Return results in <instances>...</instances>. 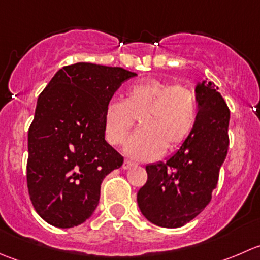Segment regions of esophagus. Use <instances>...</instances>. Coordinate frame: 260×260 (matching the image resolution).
Returning a JSON list of instances; mask_svg holds the SVG:
<instances>
[{
	"mask_svg": "<svg viewBox=\"0 0 260 260\" xmlns=\"http://www.w3.org/2000/svg\"><path fill=\"white\" fill-rule=\"evenodd\" d=\"M133 166H136V164L135 162H132V161H129V159H125L124 162H123V170H128V169H131V167H133Z\"/></svg>",
	"mask_w": 260,
	"mask_h": 260,
	"instance_id": "1",
	"label": "esophagus"
}]
</instances>
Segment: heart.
<instances>
[{"mask_svg": "<svg viewBox=\"0 0 260 260\" xmlns=\"http://www.w3.org/2000/svg\"><path fill=\"white\" fill-rule=\"evenodd\" d=\"M198 118V102L192 90L166 80L149 78L131 84L124 99H111L104 107L103 129L113 146L124 143L140 119L142 129L124 147L131 158L148 161L165 149L182 145L192 132Z\"/></svg>", "mask_w": 260, "mask_h": 260, "instance_id": "heart-1", "label": "heart"}]
</instances>
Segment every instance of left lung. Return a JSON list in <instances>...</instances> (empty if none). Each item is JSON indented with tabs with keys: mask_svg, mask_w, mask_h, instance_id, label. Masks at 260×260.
Instances as JSON below:
<instances>
[{
	"mask_svg": "<svg viewBox=\"0 0 260 260\" xmlns=\"http://www.w3.org/2000/svg\"><path fill=\"white\" fill-rule=\"evenodd\" d=\"M195 96L192 132L166 162L147 165V182L137 193L143 216L162 228L183 226L206 208L228 153L230 111L217 86L201 81Z\"/></svg>",
	"mask_w": 260,
	"mask_h": 260,
	"instance_id": "left-lung-1",
	"label": "left lung"
}]
</instances>
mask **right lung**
Instances as JSON below:
<instances>
[{"label":"right lung","instance_id":"1","mask_svg":"<svg viewBox=\"0 0 260 260\" xmlns=\"http://www.w3.org/2000/svg\"><path fill=\"white\" fill-rule=\"evenodd\" d=\"M136 73L77 62L39 95L28 129L27 187L36 212L61 229L83 224L99 204L102 181L123 164L104 137V107Z\"/></svg>","mask_w":260,"mask_h":260}]
</instances>
